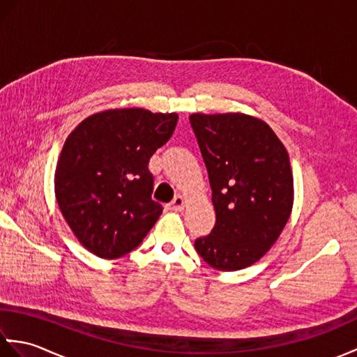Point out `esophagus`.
<instances>
[{"label":"esophagus","mask_w":357,"mask_h":357,"mask_svg":"<svg viewBox=\"0 0 357 357\" xmlns=\"http://www.w3.org/2000/svg\"><path fill=\"white\" fill-rule=\"evenodd\" d=\"M184 207H185V198H184V196H181V195L174 196V199L170 204V208L174 210V211H181V210H184Z\"/></svg>","instance_id":"1"}]
</instances>
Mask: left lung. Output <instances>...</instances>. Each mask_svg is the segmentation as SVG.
I'll return each instance as SVG.
<instances>
[{
  "label": "left lung",
  "mask_w": 357,
  "mask_h": 357,
  "mask_svg": "<svg viewBox=\"0 0 357 357\" xmlns=\"http://www.w3.org/2000/svg\"><path fill=\"white\" fill-rule=\"evenodd\" d=\"M211 187L216 224L195 248L210 267L242 270L278 241L293 208V173L284 144L262 119L245 113H193Z\"/></svg>",
  "instance_id": "obj_1"
}]
</instances>
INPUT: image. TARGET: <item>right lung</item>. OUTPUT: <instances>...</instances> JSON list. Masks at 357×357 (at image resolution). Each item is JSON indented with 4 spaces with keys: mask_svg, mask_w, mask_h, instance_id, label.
<instances>
[{
    "mask_svg": "<svg viewBox=\"0 0 357 357\" xmlns=\"http://www.w3.org/2000/svg\"><path fill=\"white\" fill-rule=\"evenodd\" d=\"M176 113L112 109L67 136L55 170V196L89 252L115 259L138 247L162 213L151 199L149 161L170 139Z\"/></svg>",
    "mask_w": 357,
    "mask_h": 357,
    "instance_id": "add662e5",
    "label": "right lung"
}]
</instances>
